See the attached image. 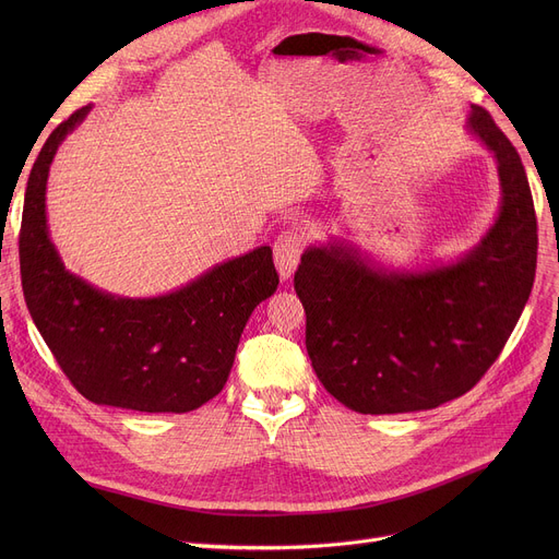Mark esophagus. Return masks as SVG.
<instances>
[{"instance_id": "1", "label": "esophagus", "mask_w": 559, "mask_h": 559, "mask_svg": "<svg viewBox=\"0 0 559 559\" xmlns=\"http://www.w3.org/2000/svg\"><path fill=\"white\" fill-rule=\"evenodd\" d=\"M304 247H306V233L301 228H287L276 238L274 262H276V270L283 281L295 274L297 264L301 260V253H304Z\"/></svg>"}]
</instances>
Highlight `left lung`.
I'll use <instances>...</instances> for the list:
<instances>
[{"mask_svg":"<svg viewBox=\"0 0 559 559\" xmlns=\"http://www.w3.org/2000/svg\"><path fill=\"white\" fill-rule=\"evenodd\" d=\"M466 129L493 154L501 213L464 258L426 272H383L346 245L310 247L295 289L317 378L362 415L430 409L472 390L501 356L537 270V217L523 163L491 115Z\"/></svg>","mask_w":559,"mask_h":559,"instance_id":"1","label":"left lung"}]
</instances>
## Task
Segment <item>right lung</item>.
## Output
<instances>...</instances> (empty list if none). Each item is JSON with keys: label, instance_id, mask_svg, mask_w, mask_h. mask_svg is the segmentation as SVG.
<instances>
[{"label": "right lung", "instance_id": "add662e5", "mask_svg": "<svg viewBox=\"0 0 559 559\" xmlns=\"http://www.w3.org/2000/svg\"><path fill=\"white\" fill-rule=\"evenodd\" d=\"M91 106L58 124L32 167L20 228L24 299L70 383L93 403L138 413H190L226 385L253 308L278 274L270 247L217 264L156 299L106 295L70 274L47 230L45 190L58 144Z\"/></svg>", "mask_w": 559, "mask_h": 559}]
</instances>
